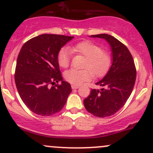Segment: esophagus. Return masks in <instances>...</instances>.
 Listing matches in <instances>:
<instances>
[{
    "mask_svg": "<svg viewBox=\"0 0 153 153\" xmlns=\"http://www.w3.org/2000/svg\"><path fill=\"white\" fill-rule=\"evenodd\" d=\"M71 88H73V89H78V88H79V85H73H73H71Z\"/></svg>",
    "mask_w": 153,
    "mask_h": 153,
    "instance_id": "esophagus-1",
    "label": "esophagus"
}]
</instances>
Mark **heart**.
I'll return each mask as SVG.
<instances>
[{
	"label": "heart",
	"instance_id": "b5f03b06",
	"mask_svg": "<svg viewBox=\"0 0 153 153\" xmlns=\"http://www.w3.org/2000/svg\"><path fill=\"white\" fill-rule=\"evenodd\" d=\"M75 54L85 57L82 68L85 69H71L65 72V79L73 85H80L83 82L96 77L104 75L109 70L111 57L108 51L102 50L99 45L91 41H82L70 47ZM71 52L67 48H61L57 54V63L62 68H66L71 63Z\"/></svg>",
	"mask_w": 153,
	"mask_h": 153
}]
</instances>
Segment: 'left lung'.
<instances>
[{
	"instance_id": "8db88e82",
	"label": "left lung",
	"mask_w": 153,
	"mask_h": 153,
	"mask_svg": "<svg viewBox=\"0 0 153 153\" xmlns=\"http://www.w3.org/2000/svg\"><path fill=\"white\" fill-rule=\"evenodd\" d=\"M106 39L111 47L113 62L105 77L96 85L101 90L92 89L84 99V106L95 117H110L124 106L134 88L136 68L129 50L117 39L106 34L91 35Z\"/></svg>"
}]
</instances>
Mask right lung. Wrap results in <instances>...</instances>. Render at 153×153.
<instances>
[{"mask_svg": "<svg viewBox=\"0 0 153 153\" xmlns=\"http://www.w3.org/2000/svg\"><path fill=\"white\" fill-rule=\"evenodd\" d=\"M72 39L73 36L41 34L28 40L21 49L15 70L16 85L23 102L36 114H55L71 93V84L62 80L57 54Z\"/></svg>", "mask_w": 153, "mask_h": 153, "instance_id": "right-lung-1", "label": "right lung"}]
</instances>
